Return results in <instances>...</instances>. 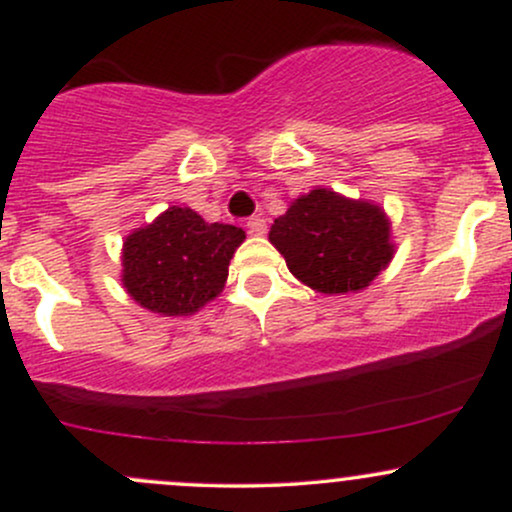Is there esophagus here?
I'll use <instances>...</instances> for the list:
<instances>
[{
    "mask_svg": "<svg viewBox=\"0 0 512 512\" xmlns=\"http://www.w3.org/2000/svg\"><path fill=\"white\" fill-rule=\"evenodd\" d=\"M248 231L252 233V236H264V233H267V221H264L262 214L250 216V219H248Z\"/></svg>",
    "mask_w": 512,
    "mask_h": 512,
    "instance_id": "1",
    "label": "esophagus"
}]
</instances>
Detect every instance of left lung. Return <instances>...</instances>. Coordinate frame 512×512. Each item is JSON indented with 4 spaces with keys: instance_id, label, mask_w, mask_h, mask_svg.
<instances>
[{
    "instance_id": "obj_1",
    "label": "left lung",
    "mask_w": 512,
    "mask_h": 512,
    "mask_svg": "<svg viewBox=\"0 0 512 512\" xmlns=\"http://www.w3.org/2000/svg\"><path fill=\"white\" fill-rule=\"evenodd\" d=\"M269 240L298 281L327 296L363 291L395 255L390 221L378 204L325 187L291 202L274 219Z\"/></svg>"
}]
</instances>
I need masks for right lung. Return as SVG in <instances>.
<instances>
[{
	"instance_id": "1",
	"label": "right lung",
	"mask_w": 512,
	"mask_h": 512,
	"mask_svg": "<svg viewBox=\"0 0 512 512\" xmlns=\"http://www.w3.org/2000/svg\"><path fill=\"white\" fill-rule=\"evenodd\" d=\"M243 228L207 223L190 207H170L129 233L122 248V284L151 313H197L223 291Z\"/></svg>"
}]
</instances>
